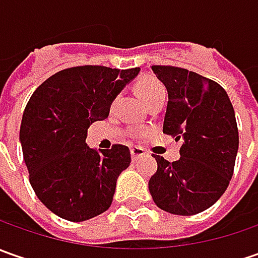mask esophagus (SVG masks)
I'll use <instances>...</instances> for the list:
<instances>
[{
	"instance_id": "34e87169",
	"label": "esophagus",
	"mask_w": 258,
	"mask_h": 258,
	"mask_svg": "<svg viewBox=\"0 0 258 258\" xmlns=\"http://www.w3.org/2000/svg\"><path fill=\"white\" fill-rule=\"evenodd\" d=\"M131 155H132V159L136 161L138 158L146 155V151H145L144 148H141V146H132V148H131Z\"/></svg>"
}]
</instances>
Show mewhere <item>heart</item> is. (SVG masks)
I'll return each mask as SVG.
<instances>
[{
	"instance_id": "1",
	"label": "heart",
	"mask_w": 258,
	"mask_h": 258,
	"mask_svg": "<svg viewBox=\"0 0 258 258\" xmlns=\"http://www.w3.org/2000/svg\"><path fill=\"white\" fill-rule=\"evenodd\" d=\"M136 92L142 97L145 103L148 104L151 100H154L155 97H158L159 94H164L165 87L158 80L146 77V79H142L136 83Z\"/></svg>"
}]
</instances>
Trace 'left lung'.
<instances>
[{"mask_svg":"<svg viewBox=\"0 0 258 258\" xmlns=\"http://www.w3.org/2000/svg\"><path fill=\"white\" fill-rule=\"evenodd\" d=\"M168 90L164 134L181 141V158L154 155L149 179L154 203L166 213L194 215L220 200L231 181L238 129L227 92L211 79L173 66H152Z\"/></svg>","mask_w":258,"mask_h":258,"instance_id":"1","label":"left lung"}]
</instances>
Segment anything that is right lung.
<instances>
[{
    "label": "right lung",
    "instance_id": "1",
    "mask_svg": "<svg viewBox=\"0 0 258 258\" xmlns=\"http://www.w3.org/2000/svg\"><path fill=\"white\" fill-rule=\"evenodd\" d=\"M139 72L77 66L48 77L31 94L20 127L23 155L35 195L60 218L86 221L113 201L117 176L131 164L129 148H89L87 129L109 116L114 97Z\"/></svg>",
    "mask_w": 258,
    "mask_h": 258
}]
</instances>
